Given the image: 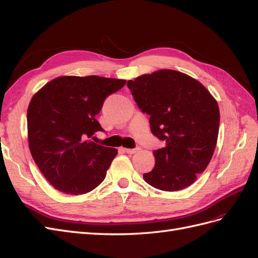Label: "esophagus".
<instances>
[{"label":"esophagus","mask_w":258,"mask_h":258,"mask_svg":"<svg viewBox=\"0 0 258 258\" xmlns=\"http://www.w3.org/2000/svg\"><path fill=\"white\" fill-rule=\"evenodd\" d=\"M122 151L128 153V154H135V153L140 151V148L139 147H136V148H122Z\"/></svg>","instance_id":"1"}]
</instances>
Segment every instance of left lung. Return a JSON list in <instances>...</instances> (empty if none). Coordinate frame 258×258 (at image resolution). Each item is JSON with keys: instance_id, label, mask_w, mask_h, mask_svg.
<instances>
[{"instance_id": "8db88e82", "label": "left lung", "mask_w": 258, "mask_h": 258, "mask_svg": "<svg viewBox=\"0 0 258 258\" xmlns=\"http://www.w3.org/2000/svg\"><path fill=\"white\" fill-rule=\"evenodd\" d=\"M140 110L151 116V131L166 146L154 151L155 167L143 174L155 188L176 191L197 179L212 158L220 108L204 85L174 70H159L128 81Z\"/></svg>"}]
</instances>
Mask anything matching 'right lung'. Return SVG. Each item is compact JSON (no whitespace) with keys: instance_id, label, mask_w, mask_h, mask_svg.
Returning a JSON list of instances; mask_svg holds the SVG:
<instances>
[{"instance_id":"1","label":"right lung","mask_w":258,"mask_h":258,"mask_svg":"<svg viewBox=\"0 0 258 258\" xmlns=\"http://www.w3.org/2000/svg\"><path fill=\"white\" fill-rule=\"evenodd\" d=\"M124 84V80L97 75L61 76L31 99L27 112L29 148L56 189L82 195L103 182L117 150L88 139L104 131L96 115L106 97Z\"/></svg>"}]
</instances>
